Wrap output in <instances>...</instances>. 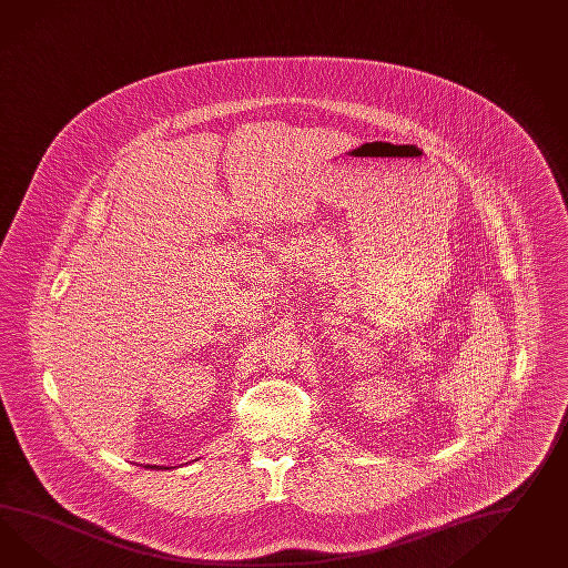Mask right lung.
I'll use <instances>...</instances> for the list:
<instances>
[{"mask_svg": "<svg viewBox=\"0 0 568 568\" xmlns=\"http://www.w3.org/2000/svg\"><path fill=\"white\" fill-rule=\"evenodd\" d=\"M158 468H160V466H158ZM162 468H164V466H162Z\"/></svg>", "mask_w": 568, "mask_h": 568, "instance_id": "1", "label": "right lung"}]
</instances>
